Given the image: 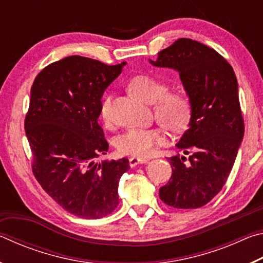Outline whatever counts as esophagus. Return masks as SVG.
<instances>
[{"instance_id":"esophagus-1","label":"esophagus","mask_w":263,"mask_h":263,"mask_svg":"<svg viewBox=\"0 0 263 263\" xmlns=\"http://www.w3.org/2000/svg\"><path fill=\"white\" fill-rule=\"evenodd\" d=\"M128 161H130V166L133 168V167H136L137 164H140V163H147V162H148V159H146V158H137V157H132V158H130V160H128Z\"/></svg>"}]
</instances>
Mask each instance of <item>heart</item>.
<instances>
[{
    "label": "heart",
    "mask_w": 263,
    "mask_h": 263,
    "mask_svg": "<svg viewBox=\"0 0 263 263\" xmlns=\"http://www.w3.org/2000/svg\"><path fill=\"white\" fill-rule=\"evenodd\" d=\"M128 89L137 99L153 104L157 121L173 132L182 131L190 118V102L182 92H167L168 86L151 75H138L128 83ZM100 117L105 124L111 122V96L101 102ZM164 136L159 128H130L118 138L116 146L123 154L147 157L158 145L163 144Z\"/></svg>",
    "instance_id": "heart-1"
}]
</instances>
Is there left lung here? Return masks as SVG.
I'll return each instance as SVG.
<instances>
[{"instance_id":"obj_1","label":"left lung","mask_w":263,"mask_h":263,"mask_svg":"<svg viewBox=\"0 0 263 263\" xmlns=\"http://www.w3.org/2000/svg\"><path fill=\"white\" fill-rule=\"evenodd\" d=\"M180 75L189 97L188 130L175 145L184 154L167 160L172 177L160 198L176 209L205 205L224 186L241 145L245 125L234 70L219 53L193 39L181 38L148 60Z\"/></svg>"}]
</instances>
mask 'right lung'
Segmentation results:
<instances>
[{"label": "right lung", "instance_id": "obj_1", "mask_svg": "<svg viewBox=\"0 0 263 263\" xmlns=\"http://www.w3.org/2000/svg\"><path fill=\"white\" fill-rule=\"evenodd\" d=\"M125 64L67 57L44 68L31 88L24 125L34 177L62 209L78 217L97 219L119 203L118 183L130 168L128 160L97 163L94 159L109 148L97 122L102 96Z\"/></svg>", "mask_w": 263, "mask_h": 263}]
</instances>
